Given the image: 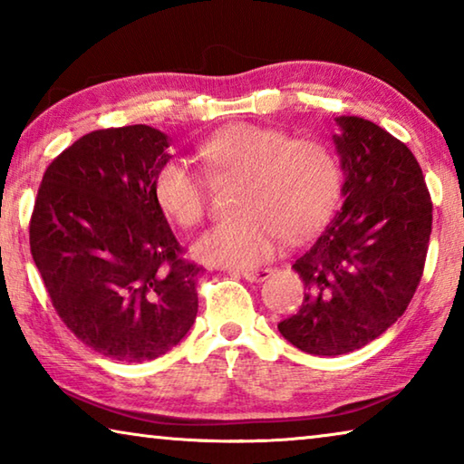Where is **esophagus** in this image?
<instances>
[{"label": "esophagus", "mask_w": 464, "mask_h": 464, "mask_svg": "<svg viewBox=\"0 0 464 464\" xmlns=\"http://www.w3.org/2000/svg\"><path fill=\"white\" fill-rule=\"evenodd\" d=\"M270 272H272L270 268H249V270H241L239 274L249 282H260L268 278Z\"/></svg>", "instance_id": "1"}]
</instances>
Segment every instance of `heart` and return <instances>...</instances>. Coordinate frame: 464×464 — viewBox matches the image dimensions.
Here are the masks:
<instances>
[{
  "instance_id": "obj_1",
  "label": "heart",
  "mask_w": 464,
  "mask_h": 464,
  "mask_svg": "<svg viewBox=\"0 0 464 464\" xmlns=\"http://www.w3.org/2000/svg\"><path fill=\"white\" fill-rule=\"evenodd\" d=\"M218 176L243 179L241 217L218 223L194 243L202 262L251 268L276 254L282 237H309L332 217L343 174L337 155L317 139H293L286 130L235 124L198 149ZM153 192L160 207L182 227L198 225L208 210V186L184 160L163 161Z\"/></svg>"
}]
</instances>
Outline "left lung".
Instances as JSON below:
<instances>
[{"mask_svg": "<svg viewBox=\"0 0 464 464\" xmlns=\"http://www.w3.org/2000/svg\"><path fill=\"white\" fill-rule=\"evenodd\" d=\"M335 122L343 207L295 260L303 304L278 324L290 343L315 356L362 348L403 315L431 233V198L410 147L358 116Z\"/></svg>", "mask_w": 464, "mask_h": 464, "instance_id": "left-lung-1", "label": "left lung"}]
</instances>
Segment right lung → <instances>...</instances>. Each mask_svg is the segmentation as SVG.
Instances as JSON below:
<instances>
[{
	"label": "right lung",
	"instance_id": "obj_1",
	"mask_svg": "<svg viewBox=\"0 0 464 464\" xmlns=\"http://www.w3.org/2000/svg\"><path fill=\"white\" fill-rule=\"evenodd\" d=\"M168 137L147 124L92 130L46 168L30 254L63 324L98 354H166L198 313L202 266L184 257L153 192Z\"/></svg>",
	"mask_w": 464,
	"mask_h": 464
}]
</instances>
